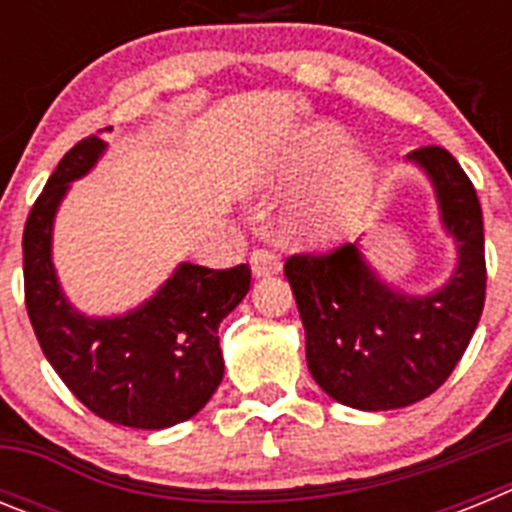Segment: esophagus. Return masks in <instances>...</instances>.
Returning <instances> with one entry per match:
<instances>
[{"instance_id": "34e87169", "label": "esophagus", "mask_w": 512, "mask_h": 512, "mask_svg": "<svg viewBox=\"0 0 512 512\" xmlns=\"http://www.w3.org/2000/svg\"><path fill=\"white\" fill-rule=\"evenodd\" d=\"M251 269L256 277H271V274H279L282 271V261L271 248H256L251 253Z\"/></svg>"}]
</instances>
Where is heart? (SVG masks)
I'll return each instance as SVG.
<instances>
[{"mask_svg":"<svg viewBox=\"0 0 512 512\" xmlns=\"http://www.w3.org/2000/svg\"><path fill=\"white\" fill-rule=\"evenodd\" d=\"M341 125L315 122L302 130L284 158L279 182L300 189L312 182L305 197L289 212V230L305 243L336 241L351 228L356 212L372 189V161L346 148Z\"/></svg>","mask_w":512,"mask_h":512,"instance_id":"obj_1","label":"heart"}]
</instances>
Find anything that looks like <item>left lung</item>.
<instances>
[{"label": "left lung", "mask_w": 512, "mask_h": 512, "mask_svg": "<svg viewBox=\"0 0 512 512\" xmlns=\"http://www.w3.org/2000/svg\"><path fill=\"white\" fill-rule=\"evenodd\" d=\"M436 192L456 269L431 295H405L382 282L359 243L297 253L284 264L305 325L312 379L341 405L395 410L433 395L467 351L485 307L482 207L469 176L446 148L408 156Z\"/></svg>", "instance_id": "8db88e82"}]
</instances>
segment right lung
I'll list each match as a JSON object with an SVG mask.
<instances>
[{
  "label": "right lung",
  "instance_id": "obj_1",
  "mask_svg": "<svg viewBox=\"0 0 512 512\" xmlns=\"http://www.w3.org/2000/svg\"><path fill=\"white\" fill-rule=\"evenodd\" d=\"M104 148L99 135L79 140L27 215V315L45 359L76 400L110 423L161 431L200 413L223 382L217 325L246 297L251 269L179 264L151 300L125 315L89 318L76 310L53 269V220L69 184L94 169Z\"/></svg>",
  "mask_w": 512,
  "mask_h": 512
}]
</instances>
